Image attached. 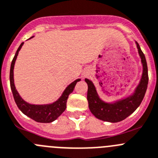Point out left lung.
Segmentation results:
<instances>
[{"instance_id": "1", "label": "left lung", "mask_w": 158, "mask_h": 158, "mask_svg": "<svg viewBox=\"0 0 158 158\" xmlns=\"http://www.w3.org/2000/svg\"><path fill=\"white\" fill-rule=\"evenodd\" d=\"M135 44L143 64V74L139 83L132 94L113 102H106L100 98L93 82L85 79L88 86L87 101L89 109L92 114L99 120L111 123L121 121L134 113L144 98L149 81L148 69L145 55L140 49L139 43L135 42Z\"/></svg>"}]
</instances>
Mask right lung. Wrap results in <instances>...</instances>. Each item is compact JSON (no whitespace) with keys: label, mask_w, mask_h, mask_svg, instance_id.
Returning a JSON list of instances; mask_svg holds the SVG:
<instances>
[{"label":"right lung","mask_w":158,"mask_h":158,"mask_svg":"<svg viewBox=\"0 0 158 158\" xmlns=\"http://www.w3.org/2000/svg\"><path fill=\"white\" fill-rule=\"evenodd\" d=\"M33 37H31V38H32ZM23 43L24 42H22L21 45H19V47L17 49L15 56H14L12 64H11V69H10V86H11V89H12V94L14 97V100H15L19 110L23 114L27 116L28 117L31 118L32 120H35L36 122H39V123H51V122L56 120L64 113V111L66 109L67 100L69 98V95L73 91L76 83L79 82L81 79H76L74 82H72L71 84H69L65 88L61 96L60 97L56 102H52L51 104L33 105V104H30L25 102L21 98L20 95L19 94L18 91L15 89L13 76V70L15 60H16L17 56L19 54V51L22 48Z\"/></svg>","instance_id":"add662e5"}]
</instances>
